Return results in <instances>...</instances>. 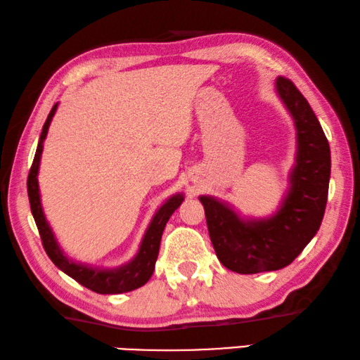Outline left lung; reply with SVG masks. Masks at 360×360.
Returning <instances> with one entry per match:
<instances>
[{
	"mask_svg": "<svg viewBox=\"0 0 360 360\" xmlns=\"http://www.w3.org/2000/svg\"><path fill=\"white\" fill-rule=\"evenodd\" d=\"M275 88L297 136L289 190L278 212L269 218L243 219L229 204L199 198L219 262L243 275L289 266L318 232L329 193L330 148L316 115L291 80L278 77Z\"/></svg>",
	"mask_w": 360,
	"mask_h": 360,
	"instance_id": "obj_1",
	"label": "left lung"
}]
</instances>
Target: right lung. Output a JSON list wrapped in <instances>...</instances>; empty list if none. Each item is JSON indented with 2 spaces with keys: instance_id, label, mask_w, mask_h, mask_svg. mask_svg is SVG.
I'll return each mask as SVG.
<instances>
[{
  "instance_id": "1",
  "label": "right lung",
  "mask_w": 360,
  "mask_h": 360,
  "mask_svg": "<svg viewBox=\"0 0 360 360\" xmlns=\"http://www.w3.org/2000/svg\"><path fill=\"white\" fill-rule=\"evenodd\" d=\"M56 107H58V104H55L52 107L46 123L42 126L39 143H37L36 155H34L33 164H31L28 181H27L31 213H33L37 231H39L42 247L56 267L63 270V272L71 276V278H74L77 283H80L82 286L91 289L94 292L122 294V292L134 291V289L143 286L145 283L150 280V276L153 275L155 262L158 259V253H160L162 231L166 228V223L169 221L170 215H172V213L179 209L180 204L184 202L185 199L184 194H174L172 198H169L166 202L158 209L153 219H151L147 232H145L141 248H139L136 257L128 264H124V266H120L117 269H99V267L93 269L90 266H85V264H79V262H74L72 259H69V257L63 253V250L60 248V245L53 236V231L49 226L46 215H44L42 205H41L39 184H37V174H39L44 141H46L47 137L49 126L55 115Z\"/></svg>"
}]
</instances>
